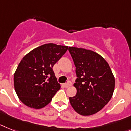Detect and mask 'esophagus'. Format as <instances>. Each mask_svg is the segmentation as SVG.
I'll return each mask as SVG.
<instances>
[{"label": "esophagus", "mask_w": 131, "mask_h": 131, "mask_svg": "<svg viewBox=\"0 0 131 131\" xmlns=\"http://www.w3.org/2000/svg\"><path fill=\"white\" fill-rule=\"evenodd\" d=\"M71 84H72V83L70 82H69L68 83H65V84H63V86H64L65 88H68L71 86Z\"/></svg>", "instance_id": "1"}]
</instances>
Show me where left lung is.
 <instances>
[{"label": "left lung", "instance_id": "1", "mask_svg": "<svg viewBox=\"0 0 131 131\" xmlns=\"http://www.w3.org/2000/svg\"><path fill=\"white\" fill-rule=\"evenodd\" d=\"M78 78L74 86L77 93L70 97L73 108L78 114L89 116L100 111L110 101L115 80L105 59L86 49L69 47Z\"/></svg>", "mask_w": 131, "mask_h": 131}]
</instances>
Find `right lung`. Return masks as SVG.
<instances>
[{
  "mask_svg": "<svg viewBox=\"0 0 131 131\" xmlns=\"http://www.w3.org/2000/svg\"><path fill=\"white\" fill-rule=\"evenodd\" d=\"M68 49V46L44 44L23 58L14 74V86L24 104L39 109L51 101L61 87L53 67Z\"/></svg>",
  "mask_w": 131,
  "mask_h": 131,
  "instance_id": "add662e5",
  "label": "right lung"
}]
</instances>
